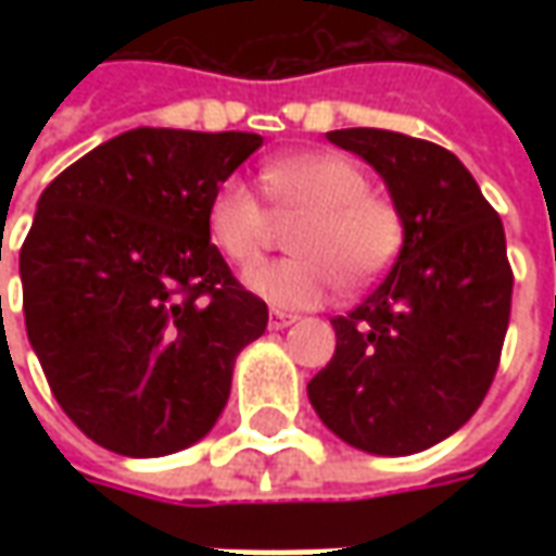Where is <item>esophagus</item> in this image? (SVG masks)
Here are the masks:
<instances>
[{
    "label": "esophagus",
    "mask_w": 556,
    "mask_h": 556,
    "mask_svg": "<svg viewBox=\"0 0 556 556\" xmlns=\"http://www.w3.org/2000/svg\"><path fill=\"white\" fill-rule=\"evenodd\" d=\"M296 321V315L293 312H281V309H271V318H268V328H275V331H281V328H288Z\"/></svg>",
    "instance_id": "esophagus-1"
}]
</instances>
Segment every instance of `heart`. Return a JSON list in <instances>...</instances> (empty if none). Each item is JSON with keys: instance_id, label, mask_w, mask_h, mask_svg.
I'll list each match as a JSON object with an SVG mask.
<instances>
[{"instance_id": "obj_1", "label": "heart", "mask_w": 556, "mask_h": 556, "mask_svg": "<svg viewBox=\"0 0 556 556\" xmlns=\"http://www.w3.org/2000/svg\"><path fill=\"white\" fill-rule=\"evenodd\" d=\"M268 198L281 213H303L290 235L296 256L260 263L244 288L278 309L321 303L337 281L362 288L393 266L405 244L399 206L371 191L368 173L346 154H296L263 169ZM206 235L235 266H250L268 238V213L244 179L216 185Z\"/></svg>"}]
</instances>
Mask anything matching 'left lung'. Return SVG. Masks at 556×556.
<instances>
[{"mask_svg": "<svg viewBox=\"0 0 556 556\" xmlns=\"http://www.w3.org/2000/svg\"><path fill=\"white\" fill-rule=\"evenodd\" d=\"M328 139L371 163L405 219L390 275L331 318L333 358L309 402L333 437L368 455H415L460 430L492 387L510 321L504 225L467 166L390 129Z\"/></svg>", "mask_w": 556, "mask_h": 556, "instance_id": "8db88e82", "label": "left lung"}]
</instances>
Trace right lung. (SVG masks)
Listing matches in <instances>:
<instances>
[{"label": "right lung", "mask_w": 556, "mask_h": 556, "mask_svg": "<svg viewBox=\"0 0 556 556\" xmlns=\"http://www.w3.org/2000/svg\"><path fill=\"white\" fill-rule=\"evenodd\" d=\"M256 132L139 126L71 163L21 247L27 337L58 405L129 458L203 439L268 309L210 244L206 206Z\"/></svg>", "instance_id": "add662e5"}]
</instances>
